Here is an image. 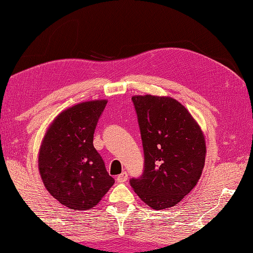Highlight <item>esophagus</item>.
<instances>
[{
  "label": "esophagus",
  "instance_id": "1",
  "mask_svg": "<svg viewBox=\"0 0 253 253\" xmlns=\"http://www.w3.org/2000/svg\"><path fill=\"white\" fill-rule=\"evenodd\" d=\"M127 179H128V174H127V172H123V173H121L120 175H117V176H116V181H117L118 183H124V182H126V181H127Z\"/></svg>",
  "mask_w": 253,
  "mask_h": 253
}]
</instances>
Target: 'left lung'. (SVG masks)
I'll return each mask as SVG.
<instances>
[{"label": "left lung", "instance_id": "1", "mask_svg": "<svg viewBox=\"0 0 253 253\" xmlns=\"http://www.w3.org/2000/svg\"><path fill=\"white\" fill-rule=\"evenodd\" d=\"M145 170L130 185L153 210L175 206L194 189L205 166V136L184 105L170 96L133 95Z\"/></svg>", "mask_w": 253, "mask_h": 253}]
</instances>
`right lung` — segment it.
Masks as SVG:
<instances>
[{
	"label": "right lung",
	"mask_w": 253,
	"mask_h": 253,
	"mask_svg": "<svg viewBox=\"0 0 253 253\" xmlns=\"http://www.w3.org/2000/svg\"><path fill=\"white\" fill-rule=\"evenodd\" d=\"M106 103L86 101L62 111L42 140L38 169L43 185L70 210L93 209L115 182L93 146L94 131Z\"/></svg>",
	"instance_id": "right-lung-1"
}]
</instances>
